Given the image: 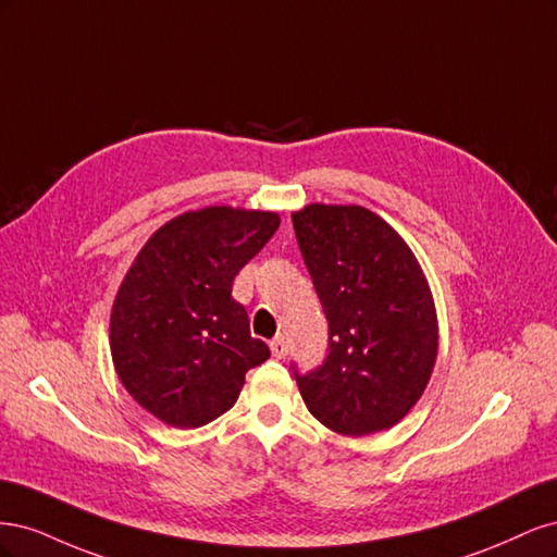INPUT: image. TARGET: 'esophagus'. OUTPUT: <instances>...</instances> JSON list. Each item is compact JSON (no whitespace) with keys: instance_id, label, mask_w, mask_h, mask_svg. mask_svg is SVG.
Listing matches in <instances>:
<instances>
[{"instance_id":"esophagus-1","label":"esophagus","mask_w":557,"mask_h":557,"mask_svg":"<svg viewBox=\"0 0 557 557\" xmlns=\"http://www.w3.org/2000/svg\"><path fill=\"white\" fill-rule=\"evenodd\" d=\"M269 348H272V356L278 358V360L288 356V342H285L283 336H276V339H272V344H269Z\"/></svg>"}]
</instances>
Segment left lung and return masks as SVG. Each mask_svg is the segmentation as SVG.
Segmentation results:
<instances>
[{"mask_svg":"<svg viewBox=\"0 0 557 557\" xmlns=\"http://www.w3.org/2000/svg\"><path fill=\"white\" fill-rule=\"evenodd\" d=\"M293 227L330 327L325 362L295 369L307 409L346 436L393 428L423 395L440 346L423 269L364 207L309 205Z\"/></svg>","mask_w":557,"mask_h":557,"instance_id":"8db88e82","label":"left lung"}]
</instances>
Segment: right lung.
Wrapping results in <instances>:
<instances>
[{
	"mask_svg": "<svg viewBox=\"0 0 557 557\" xmlns=\"http://www.w3.org/2000/svg\"><path fill=\"white\" fill-rule=\"evenodd\" d=\"M278 225L272 211H188L132 262L111 311V356L125 391L162 423H211L234 407L248 369L269 358L232 283Z\"/></svg>",
	"mask_w": 557,
	"mask_h": 557,
	"instance_id": "obj_1",
	"label": "right lung"
}]
</instances>
